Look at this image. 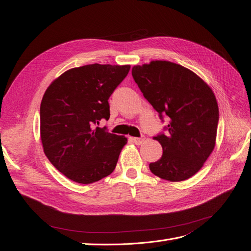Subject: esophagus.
Wrapping results in <instances>:
<instances>
[{
  "mask_svg": "<svg viewBox=\"0 0 251 251\" xmlns=\"http://www.w3.org/2000/svg\"><path fill=\"white\" fill-rule=\"evenodd\" d=\"M144 140H146V137H144V136H141V137H134V138H132V141L135 144H137V146H140V144H142L144 142Z\"/></svg>",
  "mask_w": 251,
  "mask_h": 251,
  "instance_id": "esophagus-1",
  "label": "esophagus"
}]
</instances>
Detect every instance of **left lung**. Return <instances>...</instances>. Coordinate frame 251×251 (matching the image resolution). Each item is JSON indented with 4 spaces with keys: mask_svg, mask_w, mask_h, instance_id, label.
Here are the masks:
<instances>
[{
    "mask_svg": "<svg viewBox=\"0 0 251 251\" xmlns=\"http://www.w3.org/2000/svg\"><path fill=\"white\" fill-rule=\"evenodd\" d=\"M132 75L143 96L169 116V133L154 137L163 153L150 163L157 177L171 182L193 177L214 151L219 108L211 88L195 72L169 60L134 66Z\"/></svg>",
    "mask_w": 251,
    "mask_h": 251,
    "instance_id": "obj_1",
    "label": "left lung"
}]
</instances>
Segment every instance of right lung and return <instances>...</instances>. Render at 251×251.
Listing matches in <instances>:
<instances>
[{
    "mask_svg": "<svg viewBox=\"0 0 251 251\" xmlns=\"http://www.w3.org/2000/svg\"><path fill=\"white\" fill-rule=\"evenodd\" d=\"M130 68L100 64L72 68L45 92L40 110L44 153L70 180L94 183L115 170L127 138L97 125L110 118L108 100Z\"/></svg>",
    "mask_w": 251,
    "mask_h": 251,
    "instance_id": "add662e5",
    "label": "right lung"
}]
</instances>
